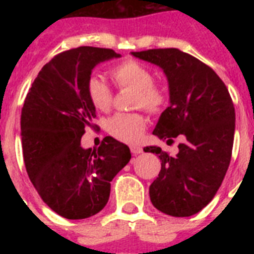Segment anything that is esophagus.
I'll return each instance as SVG.
<instances>
[{
  "label": "esophagus",
  "instance_id": "obj_1",
  "mask_svg": "<svg viewBox=\"0 0 254 254\" xmlns=\"http://www.w3.org/2000/svg\"><path fill=\"white\" fill-rule=\"evenodd\" d=\"M130 150L133 154L137 155V154H141V153H142V147L138 146V145H133V146H130Z\"/></svg>",
  "mask_w": 254,
  "mask_h": 254
}]
</instances>
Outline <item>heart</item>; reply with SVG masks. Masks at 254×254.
Segmentation results:
<instances>
[{"label":"heart","instance_id":"b5f03b06","mask_svg":"<svg viewBox=\"0 0 254 254\" xmlns=\"http://www.w3.org/2000/svg\"><path fill=\"white\" fill-rule=\"evenodd\" d=\"M111 76L120 88L134 89V107L155 113L167 105L169 95L165 88L154 84V75L150 69L135 61H125L111 69ZM87 95L92 105L107 112L113 103V93L109 85L99 76L89 77ZM146 127V120L141 113H116L108 119L107 131L123 142H137Z\"/></svg>","mask_w":254,"mask_h":254}]
</instances>
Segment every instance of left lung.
Segmentation results:
<instances>
[{
  "mask_svg": "<svg viewBox=\"0 0 254 254\" xmlns=\"http://www.w3.org/2000/svg\"><path fill=\"white\" fill-rule=\"evenodd\" d=\"M158 65L169 83V107L153 134L167 143L179 134L177 155L159 146L143 147L161 159L149 195L155 208L175 217L192 216L212 200L228 170L235 137V107L216 72L178 49L131 53Z\"/></svg>",
  "mask_w": 254,
  "mask_h": 254,
  "instance_id": "8db88e82",
  "label": "left lung"
}]
</instances>
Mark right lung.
Here are the masks:
<instances>
[{"mask_svg":"<svg viewBox=\"0 0 254 254\" xmlns=\"http://www.w3.org/2000/svg\"><path fill=\"white\" fill-rule=\"evenodd\" d=\"M121 55L81 46L58 54L39 71L21 113L23 161L30 181L58 215L79 220L105 207L111 182L131 154L125 143L105 137L99 149H84L96 108L88 99L92 69Z\"/></svg>","mask_w":254,"mask_h":254,"instance_id":"add662e5","label":"right lung"}]
</instances>
